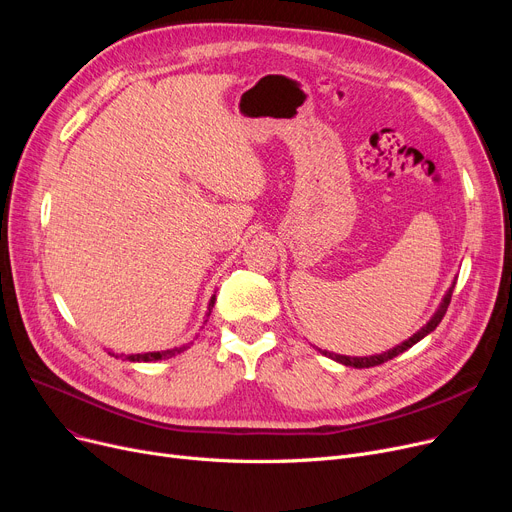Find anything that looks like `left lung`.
I'll return each mask as SVG.
<instances>
[{
    "label": "left lung",
    "mask_w": 512,
    "mask_h": 512,
    "mask_svg": "<svg viewBox=\"0 0 512 512\" xmlns=\"http://www.w3.org/2000/svg\"><path fill=\"white\" fill-rule=\"evenodd\" d=\"M454 284L456 282H452V286L448 288V292L444 294V299H442V303H440V307H438V311L434 313V317L427 321V324L417 332V334H413L409 340H405L402 344H398V346H394V348H390V351H386V353H382V355H371V357H346V355H336V353H330V351H321V348H317V351L321 353V355H326V357H330V359H334V361H338V363H342V365H346V367H355V369H363V367H375V365H382V363H386V361H390V359H394V357H398L400 353H405L407 348H411L413 344H417L419 340H423L429 332H434L436 328H438V324L442 321V317H444V313H446V309H448V305H450V299H452V288H454Z\"/></svg>",
    "instance_id": "1"
}]
</instances>
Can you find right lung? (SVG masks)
Listing matches in <instances>:
<instances>
[{
	"mask_svg": "<svg viewBox=\"0 0 512 512\" xmlns=\"http://www.w3.org/2000/svg\"><path fill=\"white\" fill-rule=\"evenodd\" d=\"M213 303H215V294L211 297V301H209V307H207V317H209V313H211V307H213ZM207 321V319H205ZM188 348V344H182V346H174V348H168V351H153V353H143V355H128L126 359L128 361H143V363H151V361H161V359H170V357H176V355H180L182 351H186Z\"/></svg>",
	"mask_w": 512,
	"mask_h": 512,
	"instance_id": "right-lung-1",
	"label": "right lung"
}]
</instances>
